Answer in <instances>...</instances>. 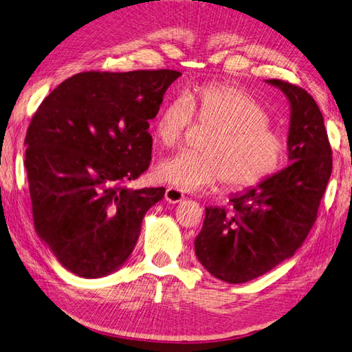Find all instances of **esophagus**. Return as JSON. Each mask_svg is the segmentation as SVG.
Returning a JSON list of instances; mask_svg holds the SVG:
<instances>
[{
  "label": "esophagus",
  "mask_w": 352,
  "mask_h": 352,
  "mask_svg": "<svg viewBox=\"0 0 352 352\" xmlns=\"http://www.w3.org/2000/svg\"><path fill=\"white\" fill-rule=\"evenodd\" d=\"M165 199L170 204H178L184 199V193L182 190L175 189V187H166V192H165Z\"/></svg>",
  "instance_id": "34e87169"
}]
</instances>
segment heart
Segmentation results:
<instances>
[{"label":"heart","mask_w":352,"mask_h":352,"mask_svg":"<svg viewBox=\"0 0 352 352\" xmlns=\"http://www.w3.org/2000/svg\"><path fill=\"white\" fill-rule=\"evenodd\" d=\"M193 116L214 132L206 139L202 153L183 151L162 160L156 168L160 182L193 192L223 179L228 189L243 190L263 183L279 168L283 139L268 127L267 111L248 93L230 85H207L189 97H174L154 120L156 141L174 148Z\"/></svg>","instance_id":"heart-1"}]
</instances>
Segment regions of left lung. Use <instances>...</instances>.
<instances>
[{"label": "left lung", "mask_w": 352, "mask_h": 352, "mask_svg": "<svg viewBox=\"0 0 352 352\" xmlns=\"http://www.w3.org/2000/svg\"><path fill=\"white\" fill-rule=\"evenodd\" d=\"M289 102L287 168L230 201L234 211L206 207L195 253L207 272L228 283H244L291 258L316 220L331 175V148L324 117L306 89L268 79Z\"/></svg>", "instance_id": "8db88e82"}]
</instances>
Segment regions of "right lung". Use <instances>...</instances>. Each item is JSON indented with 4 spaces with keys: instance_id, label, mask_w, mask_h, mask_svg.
Instances as JSON below:
<instances>
[{
    "instance_id": "add662e5",
    "label": "right lung",
    "mask_w": 352,
    "mask_h": 352,
    "mask_svg": "<svg viewBox=\"0 0 352 352\" xmlns=\"http://www.w3.org/2000/svg\"><path fill=\"white\" fill-rule=\"evenodd\" d=\"M175 70L84 72L38 106L25 136L34 228L69 272L104 277L133 252L142 219L165 187L130 189L148 169V121Z\"/></svg>"
}]
</instances>
